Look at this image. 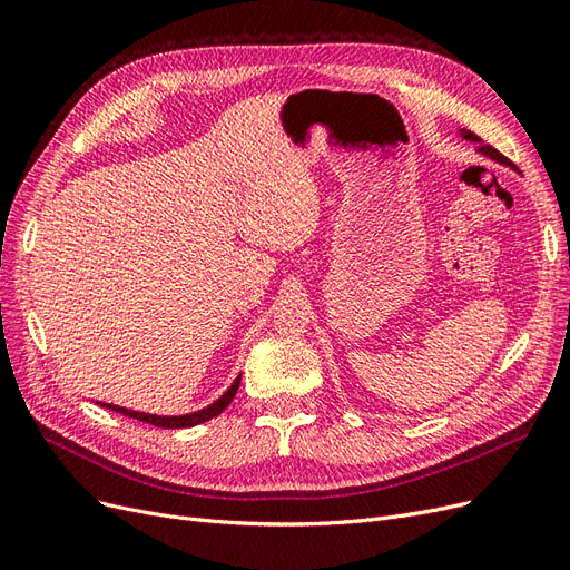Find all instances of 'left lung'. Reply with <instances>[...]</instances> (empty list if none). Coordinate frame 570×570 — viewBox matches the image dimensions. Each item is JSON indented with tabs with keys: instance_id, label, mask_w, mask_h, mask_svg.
<instances>
[{
	"instance_id": "8db88e82",
	"label": "left lung",
	"mask_w": 570,
	"mask_h": 570,
	"mask_svg": "<svg viewBox=\"0 0 570 570\" xmlns=\"http://www.w3.org/2000/svg\"><path fill=\"white\" fill-rule=\"evenodd\" d=\"M461 135L465 137V140H473V142H478V135H475V132H471V130H463ZM480 151L485 154V157H490V159L499 161V164H507V166H511V164H509V159L504 157V154H499V151H497L494 147H490V145H480Z\"/></svg>"
}]
</instances>
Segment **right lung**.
Listing matches in <instances>:
<instances>
[{"label":"right lung","instance_id":"add662e5","mask_svg":"<svg viewBox=\"0 0 570 570\" xmlns=\"http://www.w3.org/2000/svg\"><path fill=\"white\" fill-rule=\"evenodd\" d=\"M237 387H239V375H237V381H235V383L228 387V392L223 394L218 402H214L212 406H206V409H202V411H195V413H185V416H151V413L130 411V409H124V406H114V404H101V406H107V409H111V411L124 413V416H128V419L142 421V423H149V425H157V428H193V425H199V423H204V421H209V419L218 416V413H220L223 409H226V406L233 402V396H235Z\"/></svg>","mask_w":570,"mask_h":570}]
</instances>
